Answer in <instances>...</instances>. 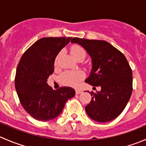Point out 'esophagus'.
Here are the masks:
<instances>
[{
    "label": "esophagus",
    "mask_w": 146,
    "mask_h": 146,
    "mask_svg": "<svg viewBox=\"0 0 146 146\" xmlns=\"http://www.w3.org/2000/svg\"><path fill=\"white\" fill-rule=\"evenodd\" d=\"M82 92V91L80 90H76V93L77 94V95H79V94H80Z\"/></svg>",
    "instance_id": "obj_1"
}]
</instances>
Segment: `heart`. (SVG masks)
<instances>
[{
	"mask_svg": "<svg viewBox=\"0 0 146 146\" xmlns=\"http://www.w3.org/2000/svg\"><path fill=\"white\" fill-rule=\"evenodd\" d=\"M70 51L73 56L76 59H84L86 56V51L82 46L79 44H73L70 46ZM60 54L56 56L54 64H58V57ZM83 78V73L80 71H66L59 76V81L63 85L66 86L75 87Z\"/></svg>",
	"mask_w": 146,
	"mask_h": 146,
	"instance_id": "obj_1",
	"label": "heart"
}]
</instances>
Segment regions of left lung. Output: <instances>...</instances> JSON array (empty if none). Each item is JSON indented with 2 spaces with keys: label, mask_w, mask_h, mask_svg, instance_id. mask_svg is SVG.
<instances>
[{
  "label": "left lung",
  "mask_w": 146,
  "mask_h": 146,
  "mask_svg": "<svg viewBox=\"0 0 146 146\" xmlns=\"http://www.w3.org/2000/svg\"><path fill=\"white\" fill-rule=\"evenodd\" d=\"M72 43L81 45L92 58V68L85 82L101 87L91 92L90 102L85 106L88 115L99 122L113 120L123 111L133 90L132 70L125 56L104 40L74 37Z\"/></svg>",
  "instance_id": "obj_1"
}]
</instances>
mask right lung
<instances>
[{"instance_id": "1", "label": "right lung", "mask_w": 146, "mask_h": 146, "mask_svg": "<svg viewBox=\"0 0 146 146\" xmlns=\"http://www.w3.org/2000/svg\"><path fill=\"white\" fill-rule=\"evenodd\" d=\"M71 37H44L36 41L22 56L16 70L15 86L20 103L28 114L39 121L58 117L74 89L61 87L53 90L47 79L54 70L57 54Z\"/></svg>"}]
</instances>
